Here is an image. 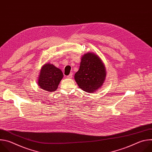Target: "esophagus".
I'll use <instances>...</instances> for the list:
<instances>
[{"label":"esophagus","instance_id":"34e87169","mask_svg":"<svg viewBox=\"0 0 152 152\" xmlns=\"http://www.w3.org/2000/svg\"><path fill=\"white\" fill-rule=\"evenodd\" d=\"M72 77H73V74L72 73H70L69 76H67V77L69 78V79H71V78H72Z\"/></svg>","mask_w":152,"mask_h":152}]
</instances>
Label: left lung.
<instances>
[{"label":"left lung","mask_w":152,"mask_h":152,"mask_svg":"<svg viewBox=\"0 0 152 152\" xmlns=\"http://www.w3.org/2000/svg\"><path fill=\"white\" fill-rule=\"evenodd\" d=\"M106 75L105 67L99 56L88 52L81 58L80 67L75 75V79L83 91L92 93L101 88Z\"/></svg>","instance_id":"1"}]
</instances>
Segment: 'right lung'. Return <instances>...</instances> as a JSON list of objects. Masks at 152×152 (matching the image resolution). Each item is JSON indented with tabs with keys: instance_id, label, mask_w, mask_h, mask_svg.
Listing matches in <instances>:
<instances>
[{
	"instance_id": "add662e5",
	"label": "right lung",
	"mask_w": 152,
	"mask_h": 152,
	"mask_svg": "<svg viewBox=\"0 0 152 152\" xmlns=\"http://www.w3.org/2000/svg\"><path fill=\"white\" fill-rule=\"evenodd\" d=\"M63 77L62 71L54 65L47 63L41 67L38 77V86L39 88L49 92H53Z\"/></svg>"
}]
</instances>
